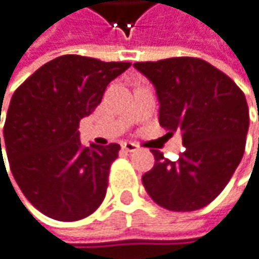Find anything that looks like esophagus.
<instances>
[{
  "label": "esophagus",
  "instance_id": "1",
  "mask_svg": "<svg viewBox=\"0 0 259 259\" xmlns=\"http://www.w3.org/2000/svg\"><path fill=\"white\" fill-rule=\"evenodd\" d=\"M122 149L128 153H134V152H138L140 150V146L135 144V143H124L122 144Z\"/></svg>",
  "mask_w": 259,
  "mask_h": 259
}]
</instances>
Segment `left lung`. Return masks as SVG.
<instances>
[{
  "mask_svg": "<svg viewBox=\"0 0 259 259\" xmlns=\"http://www.w3.org/2000/svg\"><path fill=\"white\" fill-rule=\"evenodd\" d=\"M134 66L156 88L159 124L168 134L182 131L185 147L178 161L152 150L156 162L143 176L149 196L175 212L205 208L225 190L244 155L249 107L243 91L199 57Z\"/></svg>",
  "mask_w": 259,
  "mask_h": 259,
  "instance_id": "1",
  "label": "left lung"
}]
</instances>
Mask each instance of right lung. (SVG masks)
<instances>
[{
  "label": "right lung",
  "mask_w": 259,
  "mask_h": 259,
  "mask_svg": "<svg viewBox=\"0 0 259 259\" xmlns=\"http://www.w3.org/2000/svg\"><path fill=\"white\" fill-rule=\"evenodd\" d=\"M131 65L65 54L42 65L15 91L3 149L22 194L47 217L77 222L104 200L109 170L121 147H84L78 122L95 110L106 86ZM0 155L3 162L1 138Z\"/></svg>",
  "instance_id": "1"
}]
</instances>
